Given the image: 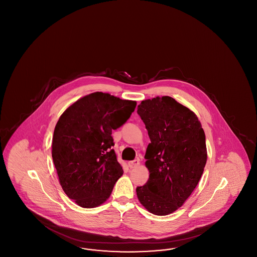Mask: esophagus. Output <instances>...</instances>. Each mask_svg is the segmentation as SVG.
<instances>
[{"instance_id": "esophagus-1", "label": "esophagus", "mask_w": 257, "mask_h": 257, "mask_svg": "<svg viewBox=\"0 0 257 257\" xmlns=\"http://www.w3.org/2000/svg\"><path fill=\"white\" fill-rule=\"evenodd\" d=\"M139 165H140V160L139 159H135L133 160V161H130V162L128 163V166H129V168H131V169L138 167Z\"/></svg>"}]
</instances>
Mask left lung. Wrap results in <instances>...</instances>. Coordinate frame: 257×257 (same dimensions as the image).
<instances>
[{
  "instance_id": "obj_1",
  "label": "left lung",
  "mask_w": 257,
  "mask_h": 257,
  "mask_svg": "<svg viewBox=\"0 0 257 257\" xmlns=\"http://www.w3.org/2000/svg\"><path fill=\"white\" fill-rule=\"evenodd\" d=\"M150 144L145 158L149 179L137 187L140 202L158 216L183 205L207 161L205 134L194 111L170 96L147 99L138 106Z\"/></svg>"
}]
</instances>
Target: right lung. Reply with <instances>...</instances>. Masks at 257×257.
<instances>
[{"label": "right lung", "mask_w": 257, "mask_h": 257, "mask_svg": "<svg viewBox=\"0 0 257 257\" xmlns=\"http://www.w3.org/2000/svg\"><path fill=\"white\" fill-rule=\"evenodd\" d=\"M137 103L93 92L62 113L55 127L52 157L61 188L84 208L105 202L123 174L111 131L126 122Z\"/></svg>", "instance_id": "right-lung-1"}]
</instances>
